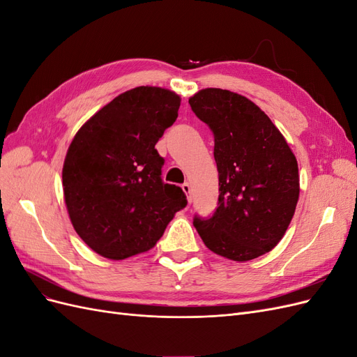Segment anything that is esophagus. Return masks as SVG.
Here are the masks:
<instances>
[{
    "label": "esophagus",
    "instance_id": "esophagus-1",
    "mask_svg": "<svg viewBox=\"0 0 357 357\" xmlns=\"http://www.w3.org/2000/svg\"><path fill=\"white\" fill-rule=\"evenodd\" d=\"M181 188H183V192H185L186 195H188V201L192 202V188H190V183H189V181H185V183H183Z\"/></svg>",
    "mask_w": 357,
    "mask_h": 357
}]
</instances>
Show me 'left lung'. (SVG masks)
Instances as JSON below:
<instances>
[{
    "label": "left lung",
    "mask_w": 357,
    "mask_h": 357,
    "mask_svg": "<svg viewBox=\"0 0 357 357\" xmlns=\"http://www.w3.org/2000/svg\"><path fill=\"white\" fill-rule=\"evenodd\" d=\"M214 137L219 171L218 208L195 226L211 252L250 261L283 238L299 198L298 162L284 137L256 104L208 88L189 100Z\"/></svg>",
    "instance_id": "left-lung-1"
}]
</instances>
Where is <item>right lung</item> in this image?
<instances>
[{
  "label": "right lung",
  "instance_id": "add662e5",
  "mask_svg": "<svg viewBox=\"0 0 357 357\" xmlns=\"http://www.w3.org/2000/svg\"><path fill=\"white\" fill-rule=\"evenodd\" d=\"M178 107L174 92L139 86L75 134L63 162V197L75 232L98 255L121 261L150 250L188 205L181 188L162 180L165 159L155 149Z\"/></svg>",
  "mask_w": 357,
  "mask_h": 357
}]
</instances>
